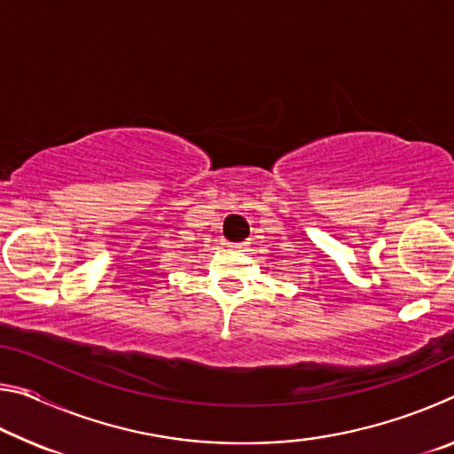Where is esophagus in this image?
I'll use <instances>...</instances> for the list:
<instances>
[{
    "label": "esophagus",
    "mask_w": 454,
    "mask_h": 454,
    "mask_svg": "<svg viewBox=\"0 0 454 454\" xmlns=\"http://www.w3.org/2000/svg\"><path fill=\"white\" fill-rule=\"evenodd\" d=\"M244 246H246V244H230L228 248H230V250H242Z\"/></svg>",
    "instance_id": "esophagus-1"
}]
</instances>
